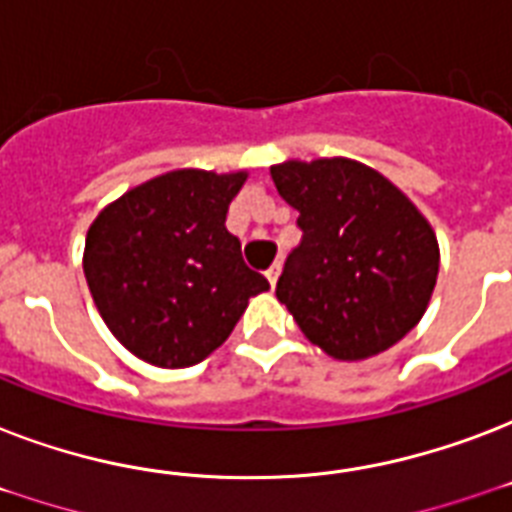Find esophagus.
<instances>
[{
    "instance_id": "esophagus-1",
    "label": "esophagus",
    "mask_w": 512,
    "mask_h": 512,
    "mask_svg": "<svg viewBox=\"0 0 512 512\" xmlns=\"http://www.w3.org/2000/svg\"><path fill=\"white\" fill-rule=\"evenodd\" d=\"M279 273H281V263H273L268 271H265V279L271 281V287H276V281H279Z\"/></svg>"
}]
</instances>
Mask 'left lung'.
Listing matches in <instances>:
<instances>
[{
	"instance_id": "left-lung-1",
	"label": "left lung",
	"mask_w": 512,
	"mask_h": 512,
	"mask_svg": "<svg viewBox=\"0 0 512 512\" xmlns=\"http://www.w3.org/2000/svg\"><path fill=\"white\" fill-rule=\"evenodd\" d=\"M303 239L276 297L303 335L342 361L377 356L422 319L438 276L428 220L380 172L350 159L271 167Z\"/></svg>"
}]
</instances>
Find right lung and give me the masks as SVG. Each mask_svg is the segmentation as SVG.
Wrapping results in <instances>:
<instances>
[{"instance_id":"add662e5","label":"right lung","mask_w":512,"mask_h":512,"mask_svg":"<svg viewBox=\"0 0 512 512\" xmlns=\"http://www.w3.org/2000/svg\"><path fill=\"white\" fill-rule=\"evenodd\" d=\"M247 175L177 170L95 217L84 276L111 335L148 364L183 369L220 348L249 297L268 289L225 228Z\"/></svg>"}]
</instances>
